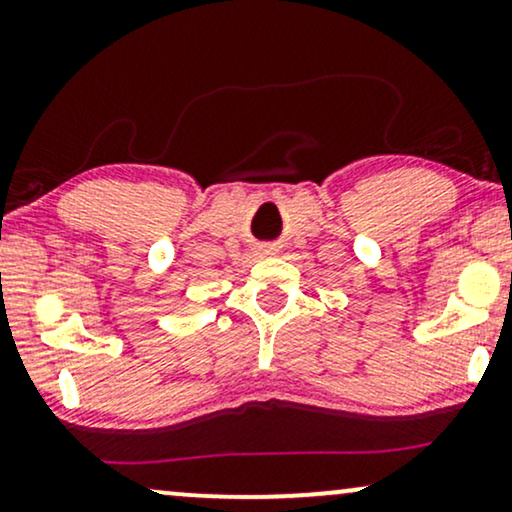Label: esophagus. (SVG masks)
Wrapping results in <instances>:
<instances>
[{
	"instance_id": "1",
	"label": "esophagus",
	"mask_w": 512,
	"mask_h": 512,
	"mask_svg": "<svg viewBox=\"0 0 512 512\" xmlns=\"http://www.w3.org/2000/svg\"><path fill=\"white\" fill-rule=\"evenodd\" d=\"M263 254H270V249H263Z\"/></svg>"
}]
</instances>
